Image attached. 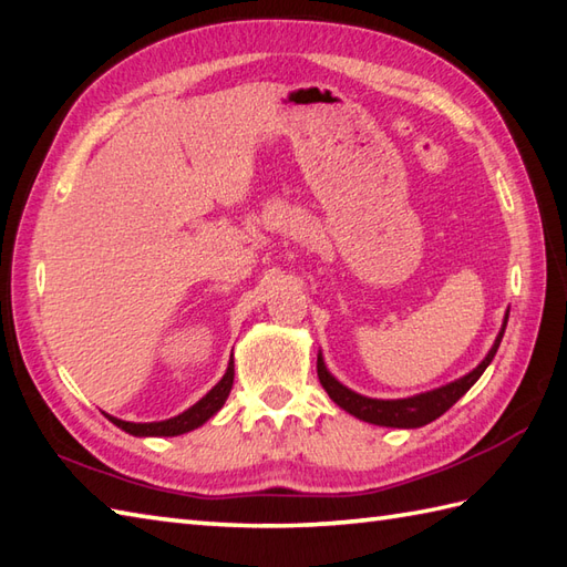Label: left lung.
<instances>
[{
	"instance_id": "left-lung-1",
	"label": "left lung",
	"mask_w": 567,
	"mask_h": 567,
	"mask_svg": "<svg viewBox=\"0 0 567 567\" xmlns=\"http://www.w3.org/2000/svg\"><path fill=\"white\" fill-rule=\"evenodd\" d=\"M504 329H507V319H504V327L497 336L495 346H492V351L487 353V358L480 363L473 372H467L465 378L455 380L451 384H445V388H439L433 392L426 394H416V396H409V400H370V396L363 394H355L343 384L336 380L331 372L323 365L321 355L317 358V375L321 388L327 390V394L331 400L339 404L341 409H346L348 414H353L358 419L368 421V424H378V426H394V429H416V426H424L429 421L439 419L443 412H449V409L461 400V396L473 388V384L483 375L485 368L492 363V358H495L497 348L502 343V336Z\"/></svg>"
}]
</instances>
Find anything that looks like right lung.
Listing matches in <instances>:
<instances>
[{
  "instance_id": "1",
  "label": "right lung",
  "mask_w": 567,
  "mask_h": 567,
  "mask_svg": "<svg viewBox=\"0 0 567 567\" xmlns=\"http://www.w3.org/2000/svg\"><path fill=\"white\" fill-rule=\"evenodd\" d=\"M231 384H234V360L228 363L226 375L216 382V388L209 390L207 396H202L195 406H189L187 412H183L179 416H173L167 421H153V424H131V421H122L114 416H110V421L118 429H124L126 433H134V436H179V433H187L192 429L202 426L204 421L219 412L228 392H231Z\"/></svg>"
}]
</instances>
